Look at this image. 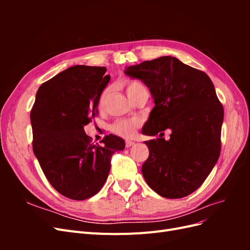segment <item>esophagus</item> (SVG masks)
<instances>
[{
  "mask_svg": "<svg viewBox=\"0 0 250 250\" xmlns=\"http://www.w3.org/2000/svg\"><path fill=\"white\" fill-rule=\"evenodd\" d=\"M134 142H132V141H126L125 142V146L127 147V148H129V147H131V146H133L134 145Z\"/></svg>",
  "mask_w": 250,
  "mask_h": 250,
  "instance_id": "1",
  "label": "esophagus"
}]
</instances>
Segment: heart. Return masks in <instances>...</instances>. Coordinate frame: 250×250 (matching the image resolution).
<instances>
[{"instance_id": "b5f03b06", "label": "heart", "mask_w": 250, "mask_h": 250, "mask_svg": "<svg viewBox=\"0 0 250 250\" xmlns=\"http://www.w3.org/2000/svg\"><path fill=\"white\" fill-rule=\"evenodd\" d=\"M141 86L143 85L137 81H131L128 83L126 86V93L128 98L131 97L135 90L140 88ZM107 89H104L101 93L99 101H98V106H99L100 109H102L105 106V103H106L107 100ZM139 126L140 121L138 119H120L112 123L110 129L113 133H116L117 135H120V137L122 138H131L135 133V131H137Z\"/></svg>"}]
</instances>
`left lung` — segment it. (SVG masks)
<instances>
[{
    "instance_id": "obj_1",
    "label": "left lung",
    "mask_w": 250,
    "mask_h": 250,
    "mask_svg": "<svg viewBox=\"0 0 250 250\" xmlns=\"http://www.w3.org/2000/svg\"><path fill=\"white\" fill-rule=\"evenodd\" d=\"M125 74L142 80L154 99L143 133L163 135L145 142L149 156L142 166L148 186L165 198L192 194L216 165L221 150L224 111L208 75L163 56L128 66Z\"/></svg>"
}]
</instances>
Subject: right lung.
<instances>
[{
	"mask_svg": "<svg viewBox=\"0 0 250 250\" xmlns=\"http://www.w3.org/2000/svg\"><path fill=\"white\" fill-rule=\"evenodd\" d=\"M106 67L75 65L46 81L30 113L33 152L48 181L64 197L84 200L107 179L112 154L125 148L113 134L92 143L84 127L98 116V101L110 80Z\"/></svg>",
	"mask_w": 250,
	"mask_h": 250,
	"instance_id": "right-lung-1",
	"label": "right lung"
}]
</instances>
